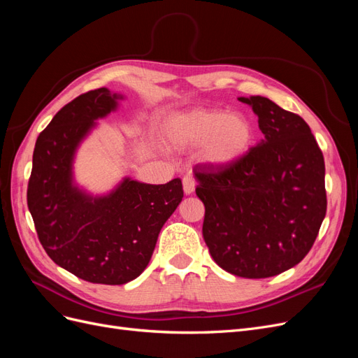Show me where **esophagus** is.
<instances>
[{
  "label": "esophagus",
  "mask_w": 358,
  "mask_h": 358,
  "mask_svg": "<svg viewBox=\"0 0 358 358\" xmlns=\"http://www.w3.org/2000/svg\"><path fill=\"white\" fill-rule=\"evenodd\" d=\"M182 185H183V192H185L187 196H189V194H192L194 189H196V180H194L192 176L187 175L182 179Z\"/></svg>",
  "instance_id": "esophagus-1"
}]
</instances>
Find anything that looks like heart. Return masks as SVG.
Wrapping results in <instances>:
<instances>
[{"mask_svg":"<svg viewBox=\"0 0 358 358\" xmlns=\"http://www.w3.org/2000/svg\"><path fill=\"white\" fill-rule=\"evenodd\" d=\"M167 140L175 149H200L203 161L212 166H230L252 148L255 127L242 113L221 109H194L170 119Z\"/></svg>","mask_w":358,"mask_h":358,"instance_id":"b5f03b06","label":"heart"}]
</instances>
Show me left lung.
Here are the masks:
<instances>
[{
  "mask_svg": "<svg viewBox=\"0 0 358 358\" xmlns=\"http://www.w3.org/2000/svg\"><path fill=\"white\" fill-rule=\"evenodd\" d=\"M239 100L252 106L264 138L234 164L194 173L203 237L225 272L270 278L299 264L315 242L327 210L326 166L303 117L266 96Z\"/></svg>",
  "mask_w": 358,
  "mask_h": 358,
  "instance_id": "8db88e82",
  "label": "left lung"
}]
</instances>
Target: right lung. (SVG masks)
<instances>
[{
	"mask_svg": "<svg viewBox=\"0 0 358 358\" xmlns=\"http://www.w3.org/2000/svg\"><path fill=\"white\" fill-rule=\"evenodd\" d=\"M121 95L85 92L53 116L37 137L27 201L46 254L92 284L122 285L146 268L162 225L183 197L179 178L164 185L124 179L109 196L91 197L73 185L76 149L116 107Z\"/></svg>",
	"mask_w": 358,
	"mask_h": 358,
	"instance_id": "right-lung-1",
	"label": "right lung"
}]
</instances>
